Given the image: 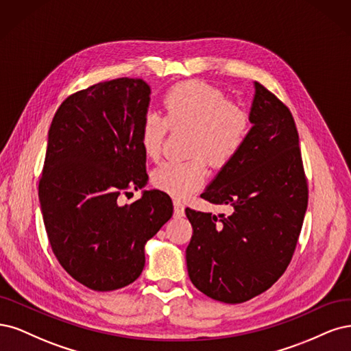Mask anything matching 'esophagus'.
I'll list each match as a JSON object with an SVG mask.
<instances>
[{
  "label": "esophagus",
  "mask_w": 351,
  "mask_h": 351,
  "mask_svg": "<svg viewBox=\"0 0 351 351\" xmlns=\"http://www.w3.org/2000/svg\"><path fill=\"white\" fill-rule=\"evenodd\" d=\"M184 204H182V201L180 199H178V198H175L173 199V210H175V216H178V217H180V216H184Z\"/></svg>",
  "instance_id": "1"
}]
</instances>
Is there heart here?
<instances>
[{
    "label": "heart",
    "instance_id": "obj_1",
    "mask_svg": "<svg viewBox=\"0 0 351 351\" xmlns=\"http://www.w3.org/2000/svg\"><path fill=\"white\" fill-rule=\"evenodd\" d=\"M166 118L149 110L140 127V144L150 159L159 157L169 125L192 130L186 162H163L152 172V182L173 197H185L207 178V162L223 169L241 152L250 131V117L224 92L204 82H186L163 96Z\"/></svg>",
    "mask_w": 351,
    "mask_h": 351
}]
</instances>
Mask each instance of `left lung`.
<instances>
[{"instance_id": "obj_1", "label": "left lung", "mask_w": 351, "mask_h": 351, "mask_svg": "<svg viewBox=\"0 0 351 351\" xmlns=\"http://www.w3.org/2000/svg\"><path fill=\"white\" fill-rule=\"evenodd\" d=\"M254 86L246 141L201 194L232 213L185 210L194 230L186 247L189 278L224 303L250 300L282 276L308 208L295 119L263 84Z\"/></svg>"}]
</instances>
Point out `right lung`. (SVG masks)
Here are the masks:
<instances>
[{"label":"right lung","instance_id":"1","mask_svg":"<svg viewBox=\"0 0 351 351\" xmlns=\"http://www.w3.org/2000/svg\"><path fill=\"white\" fill-rule=\"evenodd\" d=\"M150 86L122 77L66 97L48 132L39 201L48 239L62 268L96 291L137 280L144 246L172 217L166 192L143 191L122 206L119 197L145 186L140 127Z\"/></svg>","mask_w":351,"mask_h":351}]
</instances>
